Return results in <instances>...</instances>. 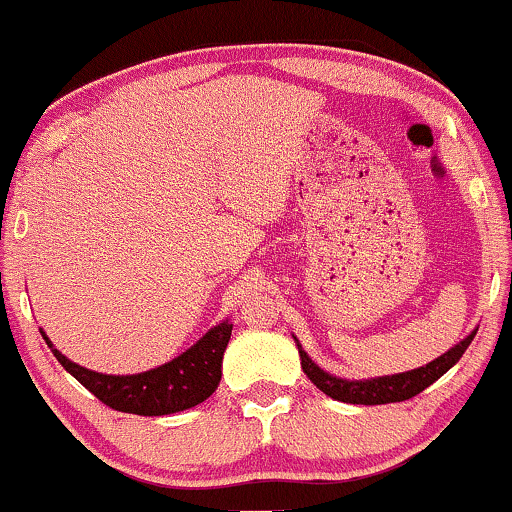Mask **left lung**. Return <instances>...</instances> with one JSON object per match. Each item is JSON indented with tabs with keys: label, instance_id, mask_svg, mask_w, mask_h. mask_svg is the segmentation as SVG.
<instances>
[{
	"label": "left lung",
	"instance_id": "1",
	"mask_svg": "<svg viewBox=\"0 0 512 512\" xmlns=\"http://www.w3.org/2000/svg\"><path fill=\"white\" fill-rule=\"evenodd\" d=\"M475 333L477 331H472L468 338L458 342L456 347H451L449 352L442 354V357L430 361V364L413 368V371H406V373L383 375V378H371V380L335 378V375L326 373L323 368H319L312 359H309V354L304 352L297 338L295 342H297V352H300L302 371L307 373V378L312 380L323 394H328V397L338 401H345V404L375 406V404H392V401H406L423 392L425 387H430L435 380L442 378V375L449 371L458 359L463 357V352L468 349L472 338H475Z\"/></svg>",
	"mask_w": 512,
	"mask_h": 512
}]
</instances>
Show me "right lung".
Here are the masks:
<instances>
[{
  "mask_svg": "<svg viewBox=\"0 0 512 512\" xmlns=\"http://www.w3.org/2000/svg\"><path fill=\"white\" fill-rule=\"evenodd\" d=\"M231 328H234V323L222 321L219 326L210 328L196 345L179 354L177 359L134 375L89 371V368L77 366L75 361L63 357L51 345L44 331L42 338L47 340L58 364L106 406L122 413H137V416H167V413H179L198 406L200 401H205L217 390Z\"/></svg>",
  "mask_w": 512,
  "mask_h": 512,
  "instance_id": "add662e5",
  "label": "right lung"
}]
</instances>
